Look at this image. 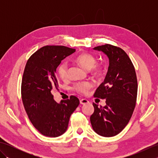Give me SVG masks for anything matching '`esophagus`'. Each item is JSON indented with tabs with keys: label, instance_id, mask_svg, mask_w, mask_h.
Masks as SVG:
<instances>
[{
	"label": "esophagus",
	"instance_id": "34e87169",
	"mask_svg": "<svg viewBox=\"0 0 158 158\" xmlns=\"http://www.w3.org/2000/svg\"><path fill=\"white\" fill-rule=\"evenodd\" d=\"M89 101L87 99H85V98H82L80 100V103L81 104V105H85V104H87L88 103Z\"/></svg>",
	"mask_w": 158,
	"mask_h": 158
}]
</instances>
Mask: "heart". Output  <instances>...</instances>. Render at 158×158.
<instances>
[{"label":"heart","instance_id":"obj_1","mask_svg":"<svg viewBox=\"0 0 158 158\" xmlns=\"http://www.w3.org/2000/svg\"><path fill=\"white\" fill-rule=\"evenodd\" d=\"M75 61L87 70H90L94 75H98L102 72V66L96 64V58L89 53H82L75 58ZM68 64L66 62H62L58 66V73L60 78L66 80L68 78ZM93 87L92 83L89 81H83L77 83L75 85V89L81 94H87L89 89Z\"/></svg>","mask_w":158,"mask_h":158}]
</instances>
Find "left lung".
I'll return each instance as SVG.
<instances>
[{
	"instance_id": "1",
	"label": "left lung",
	"mask_w": 158,
	"mask_h": 158,
	"mask_svg": "<svg viewBox=\"0 0 158 158\" xmlns=\"http://www.w3.org/2000/svg\"><path fill=\"white\" fill-rule=\"evenodd\" d=\"M94 49L108 56L109 66L105 80L94 94L106 99V106L98 107L93 103L94 111L90 122L98 135L111 137L123 130L135 110L138 90L135 69L129 56L118 47L105 44Z\"/></svg>"
}]
</instances>
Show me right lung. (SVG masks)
<instances>
[{"instance_id":"obj_1","label":"right lung","mask_w":158,"mask_h":158,"mask_svg":"<svg viewBox=\"0 0 158 158\" xmlns=\"http://www.w3.org/2000/svg\"><path fill=\"white\" fill-rule=\"evenodd\" d=\"M75 49L62 45H46L30 57L23 71L21 93L23 106L32 125L41 135L58 137L64 133L69 119L79 105L75 96L62 100H53L52 89H57V67Z\"/></svg>"}]
</instances>
